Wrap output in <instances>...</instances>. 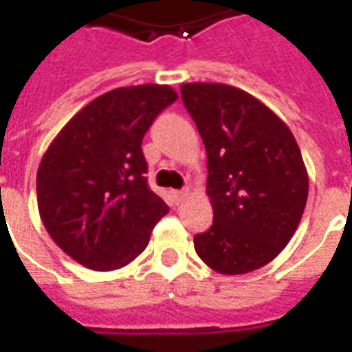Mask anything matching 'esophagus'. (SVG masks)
<instances>
[{"mask_svg":"<svg viewBox=\"0 0 352 352\" xmlns=\"http://www.w3.org/2000/svg\"><path fill=\"white\" fill-rule=\"evenodd\" d=\"M186 196H188V190H186V188H184V190H173V199H175L177 204L184 201V199H186Z\"/></svg>","mask_w":352,"mask_h":352,"instance_id":"34e87169","label":"esophagus"}]
</instances>
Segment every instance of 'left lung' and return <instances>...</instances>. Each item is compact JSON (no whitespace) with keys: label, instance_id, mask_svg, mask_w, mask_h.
I'll use <instances>...</instances> for the list:
<instances>
[{"label":"left lung","instance_id":"8db88e82","mask_svg":"<svg viewBox=\"0 0 352 352\" xmlns=\"http://www.w3.org/2000/svg\"><path fill=\"white\" fill-rule=\"evenodd\" d=\"M181 98L206 145L213 206V224L194 249L214 272H254L300 224L309 192L302 153L287 124L239 88L186 82Z\"/></svg>","mask_w":352,"mask_h":352}]
</instances>
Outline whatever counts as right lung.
<instances>
[{"label": "right lung", "mask_w": 352, "mask_h": 352, "mask_svg": "<svg viewBox=\"0 0 352 352\" xmlns=\"http://www.w3.org/2000/svg\"><path fill=\"white\" fill-rule=\"evenodd\" d=\"M177 100L166 85L116 88L90 101L50 143L37 169V206L54 243L111 272L145 251L169 207L146 183L141 143Z\"/></svg>", "instance_id": "right-lung-1"}]
</instances>
